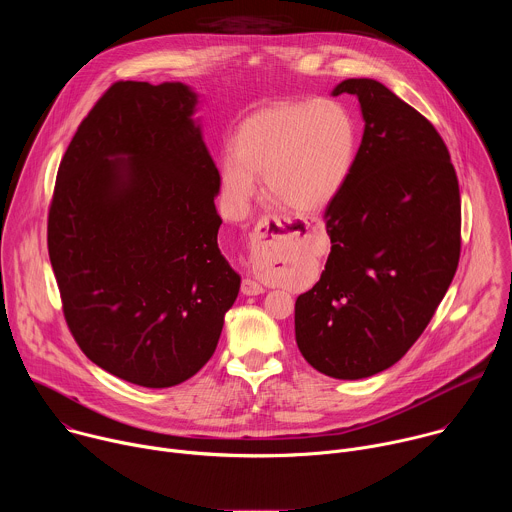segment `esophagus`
Here are the masks:
<instances>
[{"label": "esophagus", "instance_id": "obj_1", "mask_svg": "<svg viewBox=\"0 0 512 512\" xmlns=\"http://www.w3.org/2000/svg\"><path fill=\"white\" fill-rule=\"evenodd\" d=\"M300 231H302V223L298 221H291V218H281V216H265L257 223L251 235V253L255 257H269L277 253V249H281V245L287 239L300 235ZM241 291L245 296H259L265 289L261 283L247 277L241 285Z\"/></svg>", "mask_w": 512, "mask_h": 512}]
</instances>
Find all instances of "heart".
Listing matches in <instances>:
<instances>
[{"label":"heart","instance_id":"obj_1","mask_svg":"<svg viewBox=\"0 0 512 512\" xmlns=\"http://www.w3.org/2000/svg\"><path fill=\"white\" fill-rule=\"evenodd\" d=\"M358 154V123L332 99L291 101L247 117L221 160V196L243 216L257 194V176L285 206L318 212L348 184Z\"/></svg>","mask_w":512,"mask_h":512}]
</instances>
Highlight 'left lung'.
I'll use <instances>...</instances> for the list:
<instances>
[{
    "label": "left lung",
    "mask_w": 512,
    "mask_h": 512,
    "mask_svg": "<svg viewBox=\"0 0 512 512\" xmlns=\"http://www.w3.org/2000/svg\"><path fill=\"white\" fill-rule=\"evenodd\" d=\"M364 121L352 176L324 212L330 255L296 300L312 367L356 381L393 364L444 300L460 259V188L435 127L375 79H346Z\"/></svg>",
    "instance_id": "obj_1"
}]
</instances>
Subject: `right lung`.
Instances as JSON below:
<instances>
[{
  "label": "right lung",
  "mask_w": 512,
  "mask_h": 512,
  "mask_svg": "<svg viewBox=\"0 0 512 512\" xmlns=\"http://www.w3.org/2000/svg\"><path fill=\"white\" fill-rule=\"evenodd\" d=\"M200 95L115 83L60 162L48 253L66 324L103 371L150 389L194 377L221 338L241 275L218 249V174Z\"/></svg>",
  "instance_id": "obj_1"
}]
</instances>
